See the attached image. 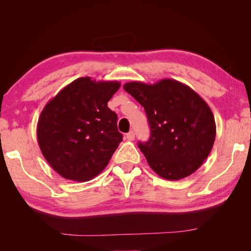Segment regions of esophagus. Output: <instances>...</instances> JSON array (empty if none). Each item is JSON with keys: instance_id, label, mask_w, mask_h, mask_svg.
<instances>
[{"instance_id": "esophagus-1", "label": "esophagus", "mask_w": 251, "mask_h": 251, "mask_svg": "<svg viewBox=\"0 0 251 251\" xmlns=\"http://www.w3.org/2000/svg\"><path fill=\"white\" fill-rule=\"evenodd\" d=\"M126 139H127L128 141H133V140L135 139V133H134L133 131L128 132V133L126 134Z\"/></svg>"}]
</instances>
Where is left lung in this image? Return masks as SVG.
<instances>
[{"mask_svg":"<svg viewBox=\"0 0 251 251\" xmlns=\"http://www.w3.org/2000/svg\"><path fill=\"white\" fill-rule=\"evenodd\" d=\"M126 92L147 113L150 139L139 142L151 169L168 180H179L198 170L216 138L215 117L193 89L175 79L154 85L126 82Z\"/></svg>","mask_w":251,"mask_h":251,"instance_id":"left-lung-1","label":"left lung"}]
</instances>
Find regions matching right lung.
I'll return each mask as SVG.
<instances>
[{
  "mask_svg": "<svg viewBox=\"0 0 251 251\" xmlns=\"http://www.w3.org/2000/svg\"><path fill=\"white\" fill-rule=\"evenodd\" d=\"M119 88V81L80 77L45 105L37 123V141L51 168L65 179H93L123 141L116 113L108 107Z\"/></svg>",
  "mask_w": 251,
  "mask_h": 251,
  "instance_id": "obj_1",
  "label": "right lung"
}]
</instances>
